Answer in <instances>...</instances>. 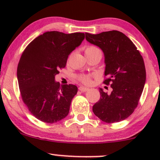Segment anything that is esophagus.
<instances>
[{
	"label": "esophagus",
	"mask_w": 160,
	"mask_h": 160,
	"mask_svg": "<svg viewBox=\"0 0 160 160\" xmlns=\"http://www.w3.org/2000/svg\"><path fill=\"white\" fill-rule=\"evenodd\" d=\"M79 90L81 92H86L89 90V88L84 87V86H80V87H79Z\"/></svg>",
	"instance_id": "obj_1"
}]
</instances>
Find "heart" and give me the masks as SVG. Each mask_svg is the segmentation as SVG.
Segmentation results:
<instances>
[{"label":"heart","mask_w":160,"mask_h":160,"mask_svg":"<svg viewBox=\"0 0 160 160\" xmlns=\"http://www.w3.org/2000/svg\"><path fill=\"white\" fill-rule=\"evenodd\" d=\"M101 52V50L98 48V47H95V46H88V47H86L85 48V54H89V53H93V52ZM78 78L80 82L84 84L91 83L92 80H91L90 75L81 74V75H79Z\"/></svg>","instance_id":"heart-1"}]
</instances>
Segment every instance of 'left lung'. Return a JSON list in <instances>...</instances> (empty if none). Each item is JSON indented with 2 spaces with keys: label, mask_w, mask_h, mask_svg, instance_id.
Returning <instances> with one entry per match:
<instances>
[{
  "label": "left lung",
  "mask_w": 160,
  "mask_h": 160,
  "mask_svg": "<svg viewBox=\"0 0 160 160\" xmlns=\"http://www.w3.org/2000/svg\"><path fill=\"white\" fill-rule=\"evenodd\" d=\"M86 39L103 51L107 77L104 83L112 88L111 94L99 89L101 97L93 105V113L108 123L120 122L138 104L146 81L144 59L132 41L118 31L86 33Z\"/></svg>",
  "instance_id": "obj_1"
}]
</instances>
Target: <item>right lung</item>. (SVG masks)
Segmentation results:
<instances>
[{
  "label": "right lung",
  "mask_w": 160,
  "mask_h": 160,
  "mask_svg": "<svg viewBox=\"0 0 160 160\" xmlns=\"http://www.w3.org/2000/svg\"><path fill=\"white\" fill-rule=\"evenodd\" d=\"M84 38V33L47 32L33 40L22 54L17 68L22 98L31 113L42 122L54 123L68 114L78 87L60 85L55 76Z\"/></svg>",
  "instance_id": "add662e5"
}]
</instances>
